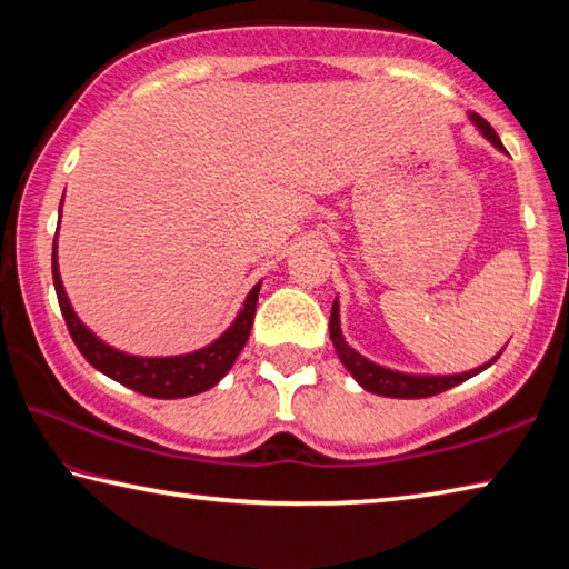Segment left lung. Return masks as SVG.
Returning a JSON list of instances; mask_svg holds the SVG:
<instances>
[{
	"mask_svg": "<svg viewBox=\"0 0 569 569\" xmlns=\"http://www.w3.org/2000/svg\"><path fill=\"white\" fill-rule=\"evenodd\" d=\"M469 120L475 122V128L485 134V138L492 142L497 150H505L502 148V140H499V134L495 132L492 124H489L481 114L477 112H469ZM329 331H331V341H333V349L339 353L341 363L349 369L351 377L359 381V387L371 391V393H379V397H391V399H423V397H435V393L447 391L451 387H457V383L467 381L471 377H477L479 371H485L499 359V351L495 359H489L487 363L477 366V369L465 371V373H441V377H435V373H403V371H393L387 369V366L381 363H373L361 356L356 349H351L349 343H346L343 333H341V319H339V298L333 301L331 308V321H329Z\"/></svg>",
	"mask_w": 569,
	"mask_h": 569,
	"instance_id": "obj_1",
	"label": "left lung"
}]
</instances>
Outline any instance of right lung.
Instances as JSON below:
<instances>
[{"instance_id":"add662e5","label":"right lung","mask_w":569,"mask_h":569,"mask_svg":"<svg viewBox=\"0 0 569 569\" xmlns=\"http://www.w3.org/2000/svg\"><path fill=\"white\" fill-rule=\"evenodd\" d=\"M52 281L67 329H70L72 341L84 359H88L94 369L102 371L104 377H110L112 381L122 383V387L146 393V397L152 399H182L213 389L216 383L233 369L238 353L243 351L250 336V326H253L258 291H261V281H258L246 296L236 321L230 323L216 341L203 346V349L178 356H134L104 343L100 336H94L88 326L80 321V316L74 313L70 298L64 293L60 263H57V236L52 246Z\"/></svg>"}]
</instances>
